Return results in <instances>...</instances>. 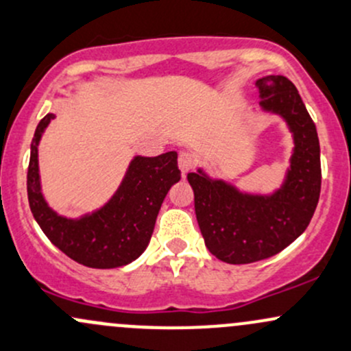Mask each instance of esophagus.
<instances>
[{
  "label": "esophagus",
  "mask_w": 351,
  "mask_h": 351,
  "mask_svg": "<svg viewBox=\"0 0 351 351\" xmlns=\"http://www.w3.org/2000/svg\"><path fill=\"white\" fill-rule=\"evenodd\" d=\"M195 165V159L191 152H180L179 154V169L184 176L191 172Z\"/></svg>",
  "instance_id": "obj_1"
}]
</instances>
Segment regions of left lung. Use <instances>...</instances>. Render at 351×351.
<instances>
[{
    "mask_svg": "<svg viewBox=\"0 0 351 351\" xmlns=\"http://www.w3.org/2000/svg\"><path fill=\"white\" fill-rule=\"evenodd\" d=\"M263 110L281 115L295 141L285 182L271 195L239 192L202 169L187 174L207 250L229 265H247L285 250L310 224L322 189L319 141L296 86L282 75L256 82Z\"/></svg>",
    "mask_w": 351,
    "mask_h": 351,
    "instance_id": "obj_1",
    "label": "left lung"
}]
</instances>
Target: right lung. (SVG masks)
<instances>
[{
    "mask_svg": "<svg viewBox=\"0 0 351 351\" xmlns=\"http://www.w3.org/2000/svg\"><path fill=\"white\" fill-rule=\"evenodd\" d=\"M51 119L53 114L40 120L32 142L26 187L33 217L48 239L80 265L110 269L135 261L149 244L169 189L180 180L177 152L137 156L107 204L80 219H69L50 209L41 194L38 144Z\"/></svg>",
    "mask_w": 351,
    "mask_h": 351,
    "instance_id": "add662e5",
    "label": "right lung"
}]
</instances>
